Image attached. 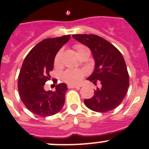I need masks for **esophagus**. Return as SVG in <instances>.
I'll return each mask as SVG.
<instances>
[{
    "mask_svg": "<svg viewBox=\"0 0 149 149\" xmlns=\"http://www.w3.org/2000/svg\"><path fill=\"white\" fill-rule=\"evenodd\" d=\"M81 85H68V88H76L80 89Z\"/></svg>",
    "mask_w": 149,
    "mask_h": 149,
    "instance_id": "esophagus-1",
    "label": "esophagus"
}]
</instances>
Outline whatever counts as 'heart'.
<instances>
[{
	"label": "heart",
	"mask_w": 149,
	"mask_h": 149,
	"mask_svg": "<svg viewBox=\"0 0 149 149\" xmlns=\"http://www.w3.org/2000/svg\"><path fill=\"white\" fill-rule=\"evenodd\" d=\"M76 50L77 54L82 50L87 48L84 47V45H76ZM60 57H61V51L57 53V54L56 55L55 59H54V65L55 66H58L60 62ZM84 76V72L81 71V70H73V69H69V70H66L65 73L62 75V79L65 82H67L69 84H76L77 83L80 82L81 79H83Z\"/></svg>",
	"instance_id": "heart-1"
}]
</instances>
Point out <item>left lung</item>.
<instances>
[{"label":"left lung","instance_id":"obj_1","mask_svg":"<svg viewBox=\"0 0 149 149\" xmlns=\"http://www.w3.org/2000/svg\"><path fill=\"white\" fill-rule=\"evenodd\" d=\"M72 37L91 50L95 69L87 79L101 85L91 98L84 99V104L95 112L112 110L122 102L129 85V73L121 53L107 40L95 34Z\"/></svg>","mask_w":149,"mask_h":149}]
</instances>
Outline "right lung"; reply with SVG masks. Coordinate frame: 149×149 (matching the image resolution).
Instances as JSON below:
<instances>
[{
    "label": "right lung",
    "mask_w": 149,
    "mask_h": 149,
    "mask_svg": "<svg viewBox=\"0 0 149 149\" xmlns=\"http://www.w3.org/2000/svg\"><path fill=\"white\" fill-rule=\"evenodd\" d=\"M70 38V35H65L45 39L31 50L23 61L18 76V91L26 108L35 115L51 116L63 107L67 84H57L54 92L45 91L44 85L51 78L56 55Z\"/></svg>",
    "instance_id": "obj_1"
}]
</instances>
